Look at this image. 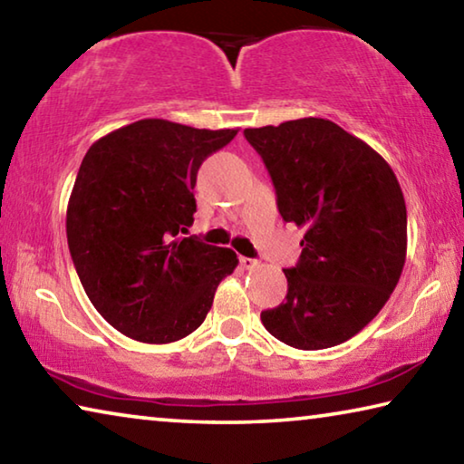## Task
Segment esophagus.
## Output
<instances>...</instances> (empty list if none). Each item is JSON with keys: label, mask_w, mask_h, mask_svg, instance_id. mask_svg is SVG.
Masks as SVG:
<instances>
[{"label": "esophagus", "mask_w": 464, "mask_h": 464, "mask_svg": "<svg viewBox=\"0 0 464 464\" xmlns=\"http://www.w3.org/2000/svg\"><path fill=\"white\" fill-rule=\"evenodd\" d=\"M239 262H241V266H244L246 270H252V268L258 266V260H254V258H246V256H241Z\"/></svg>", "instance_id": "1"}]
</instances>
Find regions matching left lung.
Wrapping results in <instances>:
<instances>
[{
	"label": "left lung",
	"mask_w": 464,
	"mask_h": 464,
	"mask_svg": "<svg viewBox=\"0 0 464 464\" xmlns=\"http://www.w3.org/2000/svg\"><path fill=\"white\" fill-rule=\"evenodd\" d=\"M285 223L304 227L281 305L260 314L301 351L341 344L376 318L407 258V206L392 167L363 140L322 117L247 128Z\"/></svg>",
	"instance_id": "left-lung-1"
}]
</instances>
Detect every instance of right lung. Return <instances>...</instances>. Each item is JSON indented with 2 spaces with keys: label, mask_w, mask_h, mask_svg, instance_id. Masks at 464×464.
<instances>
[{
  "label": "right lung",
  "mask_w": 464,
  "mask_h": 464,
  "mask_svg": "<svg viewBox=\"0 0 464 464\" xmlns=\"http://www.w3.org/2000/svg\"><path fill=\"white\" fill-rule=\"evenodd\" d=\"M239 130L140 120L84 154L65 233L91 304L134 341L167 344L202 324L237 254L181 237L194 223V186L206 157Z\"/></svg>",
  "instance_id": "obj_1"
}]
</instances>
